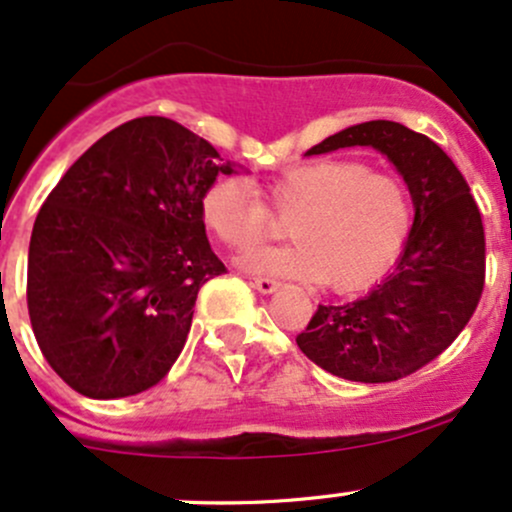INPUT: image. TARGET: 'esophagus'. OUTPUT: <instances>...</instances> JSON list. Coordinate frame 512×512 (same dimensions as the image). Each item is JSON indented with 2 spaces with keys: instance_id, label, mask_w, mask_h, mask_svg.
I'll list each match as a JSON object with an SVG mask.
<instances>
[{
  "instance_id": "esophagus-1",
  "label": "esophagus",
  "mask_w": 512,
  "mask_h": 512,
  "mask_svg": "<svg viewBox=\"0 0 512 512\" xmlns=\"http://www.w3.org/2000/svg\"><path fill=\"white\" fill-rule=\"evenodd\" d=\"M251 286H254L258 293L268 295V293L276 291V288H278V281H273V278H254V281H251Z\"/></svg>"
}]
</instances>
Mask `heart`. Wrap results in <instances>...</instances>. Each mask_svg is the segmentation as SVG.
<instances>
[{"label":"heart","instance_id":"b5f03b06","mask_svg":"<svg viewBox=\"0 0 512 512\" xmlns=\"http://www.w3.org/2000/svg\"><path fill=\"white\" fill-rule=\"evenodd\" d=\"M209 231L244 251L286 221L293 244L251 251L239 266L251 273L320 281L335 293L372 286L392 268L412 229V199L402 179L355 160H313L263 184L224 175L199 199Z\"/></svg>","mask_w":512,"mask_h":512}]
</instances>
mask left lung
<instances>
[{"label": "left lung", "instance_id": "8db88e82", "mask_svg": "<svg viewBox=\"0 0 512 512\" xmlns=\"http://www.w3.org/2000/svg\"><path fill=\"white\" fill-rule=\"evenodd\" d=\"M374 147L407 182L414 224L394 271L345 305H318L295 342L308 360L352 382H394L429 365L466 328L486 281V236L476 199L453 160L392 120L352 125L310 147Z\"/></svg>", "mask_w": 512, "mask_h": 512}]
</instances>
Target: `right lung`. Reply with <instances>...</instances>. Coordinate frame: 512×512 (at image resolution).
<instances>
[{
	"label": "right lung",
	"instance_id": "add662e5",
	"mask_svg": "<svg viewBox=\"0 0 512 512\" xmlns=\"http://www.w3.org/2000/svg\"><path fill=\"white\" fill-rule=\"evenodd\" d=\"M231 172L160 115L110 130L68 167L34 221L26 273L36 342L68 387L120 399L170 372L199 288L226 271L199 199Z\"/></svg>",
	"mask_w": 512,
	"mask_h": 512
}]
</instances>
